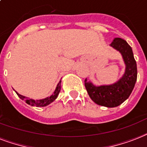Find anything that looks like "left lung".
Listing matches in <instances>:
<instances>
[{
  "label": "left lung",
  "instance_id": "8db88e82",
  "mask_svg": "<svg viewBox=\"0 0 147 147\" xmlns=\"http://www.w3.org/2000/svg\"><path fill=\"white\" fill-rule=\"evenodd\" d=\"M110 46L122 54L126 69L119 80L110 85L95 86L85 80L84 84L90 97L94 103L107 107H115L123 103L133 91L136 78L137 67L131 47L124 40L114 38Z\"/></svg>",
  "mask_w": 147,
  "mask_h": 147
}]
</instances>
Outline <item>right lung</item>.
I'll return each instance as SVG.
<instances>
[{"mask_svg": "<svg viewBox=\"0 0 147 147\" xmlns=\"http://www.w3.org/2000/svg\"><path fill=\"white\" fill-rule=\"evenodd\" d=\"M61 81H60L58 83L57 86L56 87L55 91L53 92V94L51 95V96H48V97H46V98L42 99V100H33V99H30V98H27L26 96H22V95H20L18 93V92H16V94H18V96L20 97L21 100H24L27 103V104H29L30 106H33V107H46V106L49 105L50 103H52L53 101H54L57 97L58 94L61 91Z\"/></svg>", "mask_w": 147, "mask_h": 147, "instance_id": "right-lung-1", "label": "right lung"}]
</instances>
